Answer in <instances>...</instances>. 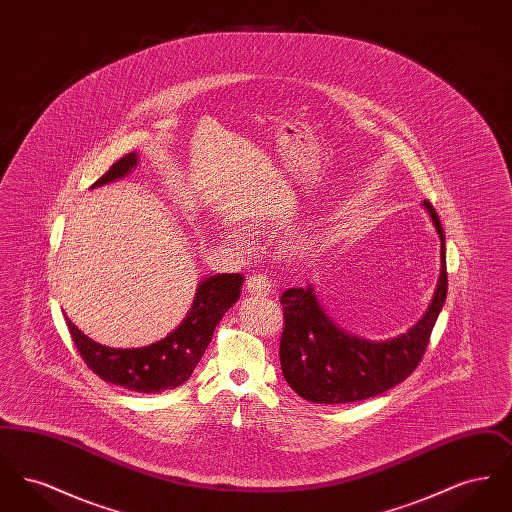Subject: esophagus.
I'll use <instances>...</instances> for the list:
<instances>
[{
	"label": "esophagus",
	"mask_w": 512,
	"mask_h": 512,
	"mask_svg": "<svg viewBox=\"0 0 512 512\" xmlns=\"http://www.w3.org/2000/svg\"><path fill=\"white\" fill-rule=\"evenodd\" d=\"M245 290L251 295H268L272 292V282L268 280L265 274H251L245 280Z\"/></svg>",
	"instance_id": "1"
}]
</instances>
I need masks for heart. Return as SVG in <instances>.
I'll use <instances>...</instances> for the list:
<instances>
[{
    "label": "heart",
    "instance_id": "b5f03b06",
    "mask_svg": "<svg viewBox=\"0 0 512 512\" xmlns=\"http://www.w3.org/2000/svg\"><path fill=\"white\" fill-rule=\"evenodd\" d=\"M232 238H234V242H236V244H247L244 234H240V232H234V234H232Z\"/></svg>",
    "mask_w": 512,
    "mask_h": 512
}]
</instances>
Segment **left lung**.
<instances>
[{
    "label": "left lung",
    "instance_id": "8db88e82",
    "mask_svg": "<svg viewBox=\"0 0 512 512\" xmlns=\"http://www.w3.org/2000/svg\"><path fill=\"white\" fill-rule=\"evenodd\" d=\"M422 205L441 242V270L426 313L407 332L390 340H365L345 332L328 317L313 284L282 293L280 365L299 397L328 405L361 401L397 386L420 363L447 297L445 234L436 209L428 201Z\"/></svg>",
    "mask_w": 512,
    "mask_h": 512
}]
</instances>
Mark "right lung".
<instances>
[{
    "instance_id": "add662e5",
    "label": "right lung",
    "mask_w": 512,
    "mask_h": 512,
    "mask_svg": "<svg viewBox=\"0 0 512 512\" xmlns=\"http://www.w3.org/2000/svg\"><path fill=\"white\" fill-rule=\"evenodd\" d=\"M138 163L140 159L136 151L124 155L99 178L92 190L126 178ZM242 286V274H213L203 278L197 284L194 303L184 320L163 340L144 347H107L80 332L69 318L67 326L80 357L101 380L138 393L174 390L192 376L213 338L215 326L240 299Z\"/></svg>"
}]
</instances>
